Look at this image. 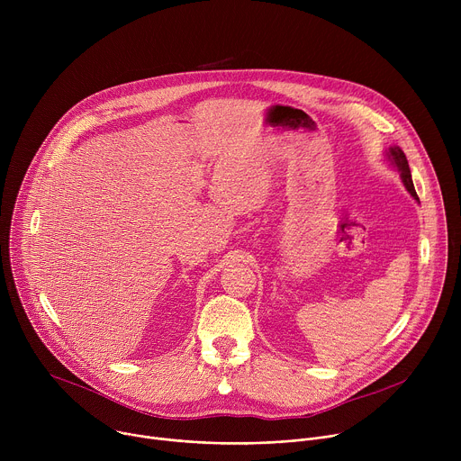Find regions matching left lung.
Listing matches in <instances>:
<instances>
[{"mask_svg":"<svg viewBox=\"0 0 461 461\" xmlns=\"http://www.w3.org/2000/svg\"><path fill=\"white\" fill-rule=\"evenodd\" d=\"M386 157H388L390 164L400 171V176H402V180H403V184H405L407 191L414 196L416 201H420V199H418V194H416V189H414V184H412V175H411V167H409L407 157H405V153L402 151V148H398V146L388 148Z\"/></svg>","mask_w":461,"mask_h":461,"instance_id":"obj_1","label":"left lung"}]
</instances>
